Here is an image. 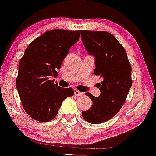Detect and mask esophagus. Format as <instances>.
<instances>
[{
  "mask_svg": "<svg viewBox=\"0 0 156 156\" xmlns=\"http://www.w3.org/2000/svg\"><path fill=\"white\" fill-rule=\"evenodd\" d=\"M74 94H75V95H76V96H81V95H83V92L78 91V90H75V89L74 90Z\"/></svg>",
  "mask_w": 156,
  "mask_h": 156,
  "instance_id": "esophagus-1",
  "label": "esophagus"
}]
</instances>
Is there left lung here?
Here are the masks:
<instances>
[{"mask_svg":"<svg viewBox=\"0 0 156 156\" xmlns=\"http://www.w3.org/2000/svg\"><path fill=\"white\" fill-rule=\"evenodd\" d=\"M81 35L87 52L95 58L94 74L103 78L98 97L86 92L92 105L81 114L87 122L100 124L112 119L122 107L133 83L131 65L125 49L109 32L81 30Z\"/></svg>","mask_w":156,"mask_h":156,"instance_id":"obj_1","label":"left lung"}]
</instances>
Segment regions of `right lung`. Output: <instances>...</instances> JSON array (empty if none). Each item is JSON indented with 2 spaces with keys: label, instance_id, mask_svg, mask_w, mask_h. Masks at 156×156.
I'll return each mask as SVG.
<instances>
[{
  "label": "right lung",
  "instance_id": "1",
  "mask_svg": "<svg viewBox=\"0 0 156 156\" xmlns=\"http://www.w3.org/2000/svg\"><path fill=\"white\" fill-rule=\"evenodd\" d=\"M80 32L52 30L37 37L20 58L16 87L23 109L36 121L47 122L57 115L63 101L74 95L73 89L62 88L51 81L79 40Z\"/></svg>",
  "mask_w": 156,
  "mask_h": 156
}]
</instances>
